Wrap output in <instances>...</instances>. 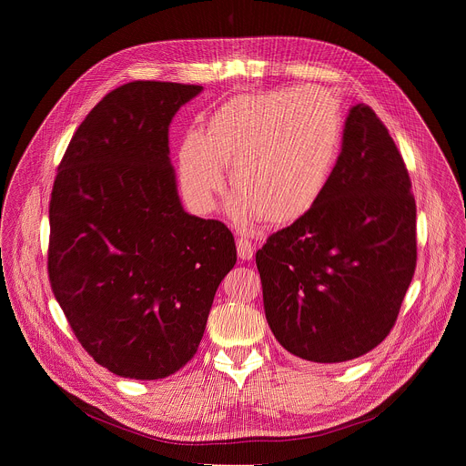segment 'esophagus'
Returning a JSON list of instances; mask_svg holds the SVG:
<instances>
[{"label": "esophagus", "instance_id": "obj_1", "mask_svg": "<svg viewBox=\"0 0 466 466\" xmlns=\"http://www.w3.org/2000/svg\"><path fill=\"white\" fill-rule=\"evenodd\" d=\"M236 245H238V256H239L241 259H252V256H254V252H256V247H254V243H252L250 239H247V238H238Z\"/></svg>", "mask_w": 466, "mask_h": 466}]
</instances>
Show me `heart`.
Listing matches in <instances>:
<instances>
[{
    "instance_id": "b5f03b06",
    "label": "heart",
    "mask_w": 466,
    "mask_h": 466,
    "mask_svg": "<svg viewBox=\"0 0 466 466\" xmlns=\"http://www.w3.org/2000/svg\"><path fill=\"white\" fill-rule=\"evenodd\" d=\"M343 137L336 96L320 86L238 96L219 106L178 153L180 184L191 207L210 212L230 167L238 193L230 216L250 225H291L322 198Z\"/></svg>"
}]
</instances>
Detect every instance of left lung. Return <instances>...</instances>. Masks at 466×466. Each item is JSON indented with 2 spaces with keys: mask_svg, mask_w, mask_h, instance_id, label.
I'll return each mask as SVG.
<instances>
[{
  "mask_svg": "<svg viewBox=\"0 0 466 466\" xmlns=\"http://www.w3.org/2000/svg\"><path fill=\"white\" fill-rule=\"evenodd\" d=\"M415 265L410 173L387 127L360 103L319 205L256 252L265 317L289 354L350 361L389 336Z\"/></svg>",
  "mask_w": 466,
  "mask_h": 466,
  "instance_id": "1",
  "label": "left lung"
}]
</instances>
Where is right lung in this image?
I'll return each instance as SVG.
<instances>
[{"instance_id": "obj_1", "label": "right lung", "mask_w": 466, "mask_h": 466, "mask_svg": "<svg viewBox=\"0 0 466 466\" xmlns=\"http://www.w3.org/2000/svg\"><path fill=\"white\" fill-rule=\"evenodd\" d=\"M203 86L135 81L106 94L66 149L49 201L51 289L105 369L158 380L203 339L236 263L232 232L184 212L169 123Z\"/></svg>"}]
</instances>
